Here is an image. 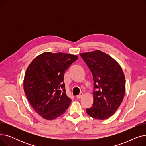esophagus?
<instances>
[{"label": "esophagus", "mask_w": 146, "mask_h": 146, "mask_svg": "<svg viewBox=\"0 0 146 146\" xmlns=\"http://www.w3.org/2000/svg\"><path fill=\"white\" fill-rule=\"evenodd\" d=\"M83 96V93H80L79 95L77 96V99H80Z\"/></svg>", "instance_id": "esophagus-1"}]
</instances>
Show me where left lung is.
Wrapping results in <instances>:
<instances>
[{
	"instance_id": "8db88e82",
	"label": "left lung",
	"mask_w": 146,
	"mask_h": 146,
	"mask_svg": "<svg viewBox=\"0 0 146 146\" xmlns=\"http://www.w3.org/2000/svg\"><path fill=\"white\" fill-rule=\"evenodd\" d=\"M93 76L94 103L86 109L89 116L104 120L118 110L125 94V79L119 64L99 51L80 54Z\"/></svg>"
}]
</instances>
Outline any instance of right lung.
<instances>
[{"label": "right lung", "instance_id": "obj_1", "mask_svg": "<svg viewBox=\"0 0 146 146\" xmlns=\"http://www.w3.org/2000/svg\"><path fill=\"white\" fill-rule=\"evenodd\" d=\"M78 59L66 53L44 52L32 61L25 74L24 89L35 111L47 120L63 114L72 99L67 96L64 82L67 69Z\"/></svg>", "mask_w": 146, "mask_h": 146}]
</instances>
